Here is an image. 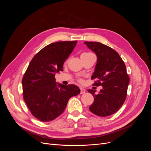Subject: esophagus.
I'll return each mask as SVG.
<instances>
[{"instance_id": "1", "label": "esophagus", "mask_w": 151, "mask_h": 151, "mask_svg": "<svg viewBox=\"0 0 151 151\" xmlns=\"http://www.w3.org/2000/svg\"><path fill=\"white\" fill-rule=\"evenodd\" d=\"M85 92H86V91H85L84 89H83V88H80V93H81V94L84 93Z\"/></svg>"}]
</instances>
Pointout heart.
<instances>
[{"label": "heart", "instance_id": "heart-1", "mask_svg": "<svg viewBox=\"0 0 151 151\" xmlns=\"http://www.w3.org/2000/svg\"><path fill=\"white\" fill-rule=\"evenodd\" d=\"M89 53H91V52H84V53H83V54H89ZM79 81H80V82H82L83 81H82V80H79Z\"/></svg>", "mask_w": 151, "mask_h": 151}]
</instances>
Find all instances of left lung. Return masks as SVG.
Instances as JSON below:
<instances>
[{"mask_svg": "<svg viewBox=\"0 0 151 151\" xmlns=\"http://www.w3.org/2000/svg\"><path fill=\"white\" fill-rule=\"evenodd\" d=\"M89 49L96 54L97 62L91 80L96 79L93 86H103L99 93L88 90L93 98L91 111L99 116L112 115L119 109L126 99L130 81L124 62L119 54L100 42H85Z\"/></svg>", "mask_w": 151, "mask_h": 151, "instance_id": "8db88e82", "label": "left lung"}]
</instances>
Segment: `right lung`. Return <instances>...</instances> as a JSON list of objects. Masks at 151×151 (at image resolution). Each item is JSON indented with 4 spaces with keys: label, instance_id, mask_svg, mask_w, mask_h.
Wrapping results in <instances>:
<instances>
[{
    "label": "right lung",
    "instance_id": "1",
    "mask_svg": "<svg viewBox=\"0 0 151 151\" xmlns=\"http://www.w3.org/2000/svg\"><path fill=\"white\" fill-rule=\"evenodd\" d=\"M76 43L65 41L46 46L34 55L23 76V99L39 121L55 119L65 110L68 100L80 93L78 86L58 85L55 79V73L63 71V63Z\"/></svg>",
    "mask_w": 151,
    "mask_h": 151
}]
</instances>
